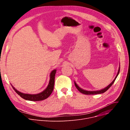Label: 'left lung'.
<instances>
[{
	"mask_svg": "<svg viewBox=\"0 0 130 130\" xmlns=\"http://www.w3.org/2000/svg\"><path fill=\"white\" fill-rule=\"evenodd\" d=\"M119 71H120V67H119V70H118V73H117V76H116V77H115V78L114 79V80L113 81V82H112V83H111L109 85H108L106 87H105V88L102 89H101V90H100L92 91H86V90H83V89H81V88H80V87L77 85V84L75 82V85L76 88L78 89V90L80 92H81V93H82V94H85V95H96V94H102V93H104V92H105L106 90H107L108 89V88L113 84V83H114V82H115V81L116 78L117 77V76H118V74H119Z\"/></svg>",
	"mask_w": 130,
	"mask_h": 130,
	"instance_id": "left-lung-1",
	"label": "left lung"
}]
</instances>
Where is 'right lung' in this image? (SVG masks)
I'll list each match as a JSON object with an SVG mask.
<instances>
[{"mask_svg": "<svg viewBox=\"0 0 130 130\" xmlns=\"http://www.w3.org/2000/svg\"><path fill=\"white\" fill-rule=\"evenodd\" d=\"M56 70H53L50 73V79L49 81V84L45 90L42 91L41 93L38 94H27L22 93V92L18 91L16 90L12 85V87H13V89L16 91V93L20 95L22 98L29 101H38L45 100L47 99L52 93V92L54 88V79H55V73H56Z\"/></svg>", "mask_w": 130, "mask_h": 130, "instance_id": "right-lung-1", "label": "right lung"}]
</instances>
